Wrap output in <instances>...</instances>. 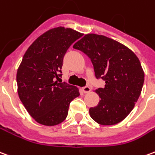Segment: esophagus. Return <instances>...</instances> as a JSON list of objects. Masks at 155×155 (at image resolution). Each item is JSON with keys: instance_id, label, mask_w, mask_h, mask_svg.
<instances>
[{"instance_id": "34e87169", "label": "esophagus", "mask_w": 155, "mask_h": 155, "mask_svg": "<svg viewBox=\"0 0 155 155\" xmlns=\"http://www.w3.org/2000/svg\"><path fill=\"white\" fill-rule=\"evenodd\" d=\"M81 90H82V91H83L84 93H89L90 91H91V89L90 86H85V87H83Z\"/></svg>"}]
</instances>
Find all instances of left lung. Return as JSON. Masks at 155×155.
Listing matches in <instances>:
<instances>
[{
    "instance_id": "8db88e82",
    "label": "left lung",
    "mask_w": 155,
    "mask_h": 155,
    "mask_svg": "<svg viewBox=\"0 0 155 155\" xmlns=\"http://www.w3.org/2000/svg\"><path fill=\"white\" fill-rule=\"evenodd\" d=\"M91 59L96 77L105 86L95 91L100 101L89 110L101 125H115L126 118L140 96L144 72L137 55L124 44L96 33L85 34L73 46Z\"/></svg>"
}]
</instances>
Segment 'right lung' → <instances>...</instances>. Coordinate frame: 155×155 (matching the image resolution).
I'll use <instances>...</instances> for the list:
<instances>
[{
  "instance_id": "obj_1",
  "label": "right lung",
  "mask_w": 155,
  "mask_h": 155,
  "mask_svg": "<svg viewBox=\"0 0 155 155\" xmlns=\"http://www.w3.org/2000/svg\"><path fill=\"white\" fill-rule=\"evenodd\" d=\"M81 36L70 28H54L40 35L23 55L17 72V93L37 123L55 126L64 122L70 101L80 96L79 88L58 79L67 49Z\"/></svg>"
}]
</instances>
